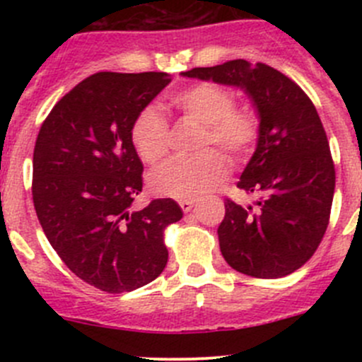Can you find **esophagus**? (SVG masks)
<instances>
[{"instance_id": "obj_1", "label": "esophagus", "mask_w": 362, "mask_h": 362, "mask_svg": "<svg viewBox=\"0 0 362 362\" xmlns=\"http://www.w3.org/2000/svg\"><path fill=\"white\" fill-rule=\"evenodd\" d=\"M178 204H180V208L184 211H191L192 206H194V199H180Z\"/></svg>"}]
</instances>
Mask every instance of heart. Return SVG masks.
Here are the masks:
<instances>
[{"label":"heart","mask_w":362,"mask_h":362,"mask_svg":"<svg viewBox=\"0 0 362 362\" xmlns=\"http://www.w3.org/2000/svg\"><path fill=\"white\" fill-rule=\"evenodd\" d=\"M170 103L184 117L202 122L196 148L203 151L166 160L152 171L148 184L159 196L199 198L221 184L228 171L224 156L204 147L218 145L229 158L242 160L257 144L261 119L254 108L235 107V94L215 82L185 87L171 96ZM129 138L138 158L148 164L159 163L170 148V127L154 107L141 108L134 115Z\"/></svg>","instance_id":"obj_1"}]
</instances>
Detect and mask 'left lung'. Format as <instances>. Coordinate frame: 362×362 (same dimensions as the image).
Here are the masks:
<instances>
[{
    "instance_id": "8db88e82",
    "label": "left lung",
    "mask_w": 362,
    "mask_h": 362,
    "mask_svg": "<svg viewBox=\"0 0 362 362\" xmlns=\"http://www.w3.org/2000/svg\"><path fill=\"white\" fill-rule=\"evenodd\" d=\"M182 75L240 87L261 119L257 147L238 182L242 191L255 196V206L226 199L217 229L226 262L255 279L291 275L322 242L337 178L312 100L279 69L245 59Z\"/></svg>"
}]
</instances>
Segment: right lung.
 <instances>
[{"label": "right lung", "instance_id": "obj_1", "mask_svg": "<svg viewBox=\"0 0 362 362\" xmlns=\"http://www.w3.org/2000/svg\"><path fill=\"white\" fill-rule=\"evenodd\" d=\"M170 82L160 71L94 73L57 101L36 138L33 203L43 233L78 279L105 293L158 279L164 229L184 215L171 198L131 210L144 187L131 122Z\"/></svg>", "mask_w": 362, "mask_h": 362}]
</instances>
